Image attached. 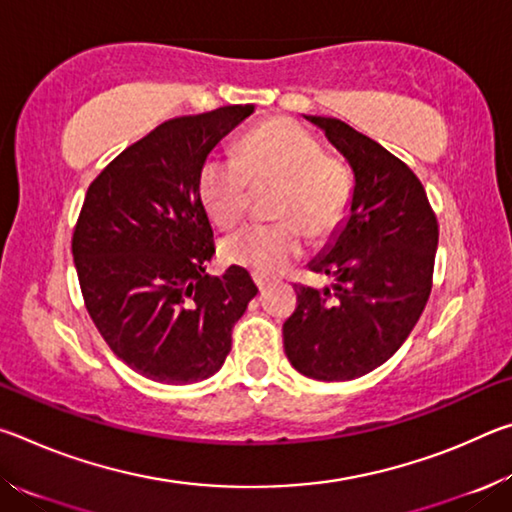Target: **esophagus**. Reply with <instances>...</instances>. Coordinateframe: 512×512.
I'll return each instance as SVG.
<instances>
[{"mask_svg": "<svg viewBox=\"0 0 512 512\" xmlns=\"http://www.w3.org/2000/svg\"><path fill=\"white\" fill-rule=\"evenodd\" d=\"M253 280H255V284H257V289L259 291H264L268 284H271V277H266V275H259V273H253Z\"/></svg>", "mask_w": 512, "mask_h": 512, "instance_id": "esophagus-1", "label": "esophagus"}]
</instances>
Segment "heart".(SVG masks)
<instances>
[{
    "label": "heart",
    "instance_id": "obj_1",
    "mask_svg": "<svg viewBox=\"0 0 512 512\" xmlns=\"http://www.w3.org/2000/svg\"><path fill=\"white\" fill-rule=\"evenodd\" d=\"M253 182L273 187L275 223L248 225L221 241L228 264L275 275L302 255L307 235L327 239L348 216L352 180L345 164L298 121L268 119L241 137L237 158L210 155L198 173V196L214 223L232 228L244 219Z\"/></svg>",
    "mask_w": 512,
    "mask_h": 512
}]
</instances>
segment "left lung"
I'll use <instances>...</instances> for the list:
<instances>
[{
  "label": "left lung",
  "mask_w": 512,
  "mask_h": 512,
  "mask_svg": "<svg viewBox=\"0 0 512 512\" xmlns=\"http://www.w3.org/2000/svg\"><path fill=\"white\" fill-rule=\"evenodd\" d=\"M323 128L354 171L350 216L309 271L334 287L293 284L298 307L282 327L284 352L302 375L348 381L400 350L433 284L438 221L418 176L391 151L334 117Z\"/></svg>",
  "instance_id": "8db88e82"
}]
</instances>
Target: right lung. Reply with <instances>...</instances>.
<instances>
[{"instance_id": "obj_1", "label": "right lung", "mask_w": 512, "mask_h": 512, "mask_svg": "<svg viewBox=\"0 0 512 512\" xmlns=\"http://www.w3.org/2000/svg\"><path fill=\"white\" fill-rule=\"evenodd\" d=\"M255 106L176 117L92 180L72 237L85 309L117 357L160 384L214 375L257 287L246 268L205 273L214 232L198 196L207 155Z\"/></svg>"}]
</instances>
